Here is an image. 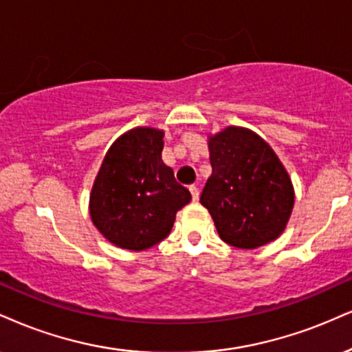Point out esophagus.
<instances>
[{
	"mask_svg": "<svg viewBox=\"0 0 352 352\" xmlns=\"http://www.w3.org/2000/svg\"><path fill=\"white\" fill-rule=\"evenodd\" d=\"M189 190H190V196H192V202H197L199 201V189L196 188V186H190Z\"/></svg>",
	"mask_w": 352,
	"mask_h": 352,
	"instance_id": "34e87169",
	"label": "esophagus"
}]
</instances>
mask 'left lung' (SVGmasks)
Here are the masks:
<instances>
[{"label": "left lung", "mask_w": 352, "mask_h": 352, "mask_svg": "<svg viewBox=\"0 0 352 352\" xmlns=\"http://www.w3.org/2000/svg\"><path fill=\"white\" fill-rule=\"evenodd\" d=\"M212 175L201 204L219 236L241 250L279 238L296 201L287 169L271 145L253 130L228 125L207 137Z\"/></svg>", "instance_id": "1"}]
</instances>
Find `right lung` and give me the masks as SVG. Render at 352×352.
I'll list each match as a JSON object with an SVG mask.
<instances>
[{
  "label": "right lung",
  "instance_id": "obj_1",
  "mask_svg": "<svg viewBox=\"0 0 352 352\" xmlns=\"http://www.w3.org/2000/svg\"><path fill=\"white\" fill-rule=\"evenodd\" d=\"M163 137L155 127L127 130L107 150L94 177L91 220L117 248L143 251L163 241L176 212L190 202L189 190L163 163Z\"/></svg>",
  "mask_w": 352,
  "mask_h": 352
}]
</instances>
